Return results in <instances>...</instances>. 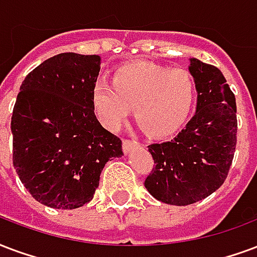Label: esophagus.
<instances>
[{"mask_svg": "<svg viewBox=\"0 0 257 257\" xmlns=\"http://www.w3.org/2000/svg\"><path fill=\"white\" fill-rule=\"evenodd\" d=\"M138 142L136 140H124L123 141V152L124 153H128L133 148H136Z\"/></svg>", "mask_w": 257, "mask_h": 257, "instance_id": "1", "label": "esophagus"}]
</instances>
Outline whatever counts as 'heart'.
Instances as JSON below:
<instances>
[{
  "instance_id": "heart-1",
  "label": "heart",
  "mask_w": 257,
  "mask_h": 257,
  "mask_svg": "<svg viewBox=\"0 0 257 257\" xmlns=\"http://www.w3.org/2000/svg\"><path fill=\"white\" fill-rule=\"evenodd\" d=\"M90 100L94 116L107 130H119L134 108L141 128L163 138L180 130L190 116L195 82L183 69L137 62L119 67L112 84L96 81Z\"/></svg>"
}]
</instances>
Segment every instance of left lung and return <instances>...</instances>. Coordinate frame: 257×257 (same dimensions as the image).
Instances as JSON below:
<instances>
[{"label": "left lung", "mask_w": 257, "mask_h": 257, "mask_svg": "<svg viewBox=\"0 0 257 257\" xmlns=\"http://www.w3.org/2000/svg\"><path fill=\"white\" fill-rule=\"evenodd\" d=\"M196 112L172 141L149 145L154 167L145 180L160 202L187 206L222 186L237 144L236 97L218 67L190 59Z\"/></svg>", "instance_id": "obj_1"}]
</instances>
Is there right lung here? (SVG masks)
<instances>
[{
    "label": "right lung",
    "instance_id": "1",
    "mask_svg": "<svg viewBox=\"0 0 257 257\" xmlns=\"http://www.w3.org/2000/svg\"><path fill=\"white\" fill-rule=\"evenodd\" d=\"M99 55L58 54L26 77L13 108V167L32 198L71 210L93 199L104 165L121 141L92 111Z\"/></svg>",
    "mask_w": 257,
    "mask_h": 257
}]
</instances>
